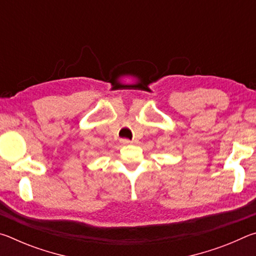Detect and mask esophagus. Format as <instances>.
Listing matches in <instances>:
<instances>
[{
    "mask_svg": "<svg viewBox=\"0 0 256 256\" xmlns=\"http://www.w3.org/2000/svg\"><path fill=\"white\" fill-rule=\"evenodd\" d=\"M120 144H124V146H128V144H132L133 141L128 140V138H122V140H120Z\"/></svg>",
    "mask_w": 256,
    "mask_h": 256,
    "instance_id": "1",
    "label": "esophagus"
}]
</instances>
